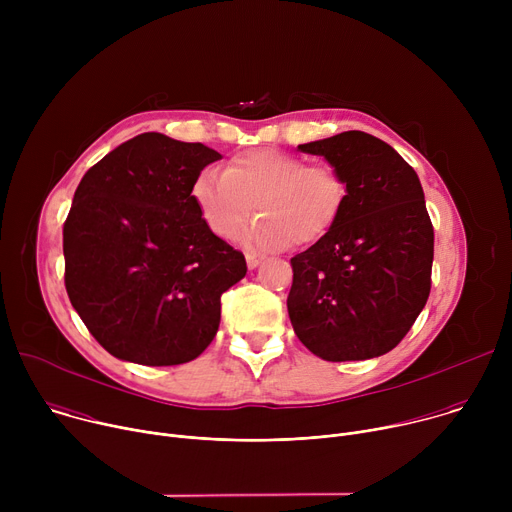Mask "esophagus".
<instances>
[{
	"label": "esophagus",
	"instance_id": "34e87169",
	"mask_svg": "<svg viewBox=\"0 0 512 512\" xmlns=\"http://www.w3.org/2000/svg\"><path fill=\"white\" fill-rule=\"evenodd\" d=\"M245 259H247V265H249V269H255V267L261 263V259H263V257H259L257 253H251V251H247V253H245Z\"/></svg>",
	"mask_w": 512,
	"mask_h": 512
}]
</instances>
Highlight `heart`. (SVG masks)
<instances>
[{"label":"heart","instance_id":"1","mask_svg":"<svg viewBox=\"0 0 512 512\" xmlns=\"http://www.w3.org/2000/svg\"><path fill=\"white\" fill-rule=\"evenodd\" d=\"M204 225L218 239H233L251 216L247 239L263 249L304 247L336 225L346 182L330 164H304L279 150H251L229 160L223 174L202 172L192 186Z\"/></svg>","mask_w":512,"mask_h":512}]
</instances>
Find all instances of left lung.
Here are the masks:
<instances>
[{
	"label": "left lung",
	"mask_w": 512,
	"mask_h": 512,
	"mask_svg": "<svg viewBox=\"0 0 512 512\" xmlns=\"http://www.w3.org/2000/svg\"><path fill=\"white\" fill-rule=\"evenodd\" d=\"M346 182L336 225L291 257L287 312L316 356H381L411 330L431 289L433 225L415 170L375 135L344 131L300 145Z\"/></svg>",
	"instance_id": "obj_1"
}]
</instances>
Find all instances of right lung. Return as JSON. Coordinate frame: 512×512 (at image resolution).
Listing matches in <instances>:
<instances>
[{
	"mask_svg": "<svg viewBox=\"0 0 512 512\" xmlns=\"http://www.w3.org/2000/svg\"><path fill=\"white\" fill-rule=\"evenodd\" d=\"M204 143L141 133L83 176L62 227L64 285L95 340L148 367L194 360L216 336L221 296L247 273L192 198Z\"/></svg>",
	"mask_w": 512,
	"mask_h": 512,
	"instance_id": "obj_1",
	"label": "right lung"
}]
</instances>
